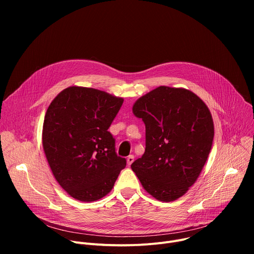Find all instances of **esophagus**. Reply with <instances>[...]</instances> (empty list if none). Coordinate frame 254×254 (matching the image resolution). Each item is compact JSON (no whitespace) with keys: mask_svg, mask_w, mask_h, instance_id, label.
I'll return each instance as SVG.
<instances>
[{"mask_svg":"<svg viewBox=\"0 0 254 254\" xmlns=\"http://www.w3.org/2000/svg\"><path fill=\"white\" fill-rule=\"evenodd\" d=\"M133 160H134V157L132 156V155H130V156H128L127 157V165L128 166H130L131 164H132V162H133Z\"/></svg>","mask_w":254,"mask_h":254,"instance_id":"34e87169","label":"esophagus"}]
</instances>
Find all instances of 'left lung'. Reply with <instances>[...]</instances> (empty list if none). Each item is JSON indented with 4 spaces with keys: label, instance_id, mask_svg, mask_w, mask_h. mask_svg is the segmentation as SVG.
I'll list each match as a JSON object with an SVG mask.
<instances>
[{
    "label": "left lung",
    "instance_id": "left-lung-1",
    "mask_svg": "<svg viewBox=\"0 0 254 254\" xmlns=\"http://www.w3.org/2000/svg\"><path fill=\"white\" fill-rule=\"evenodd\" d=\"M132 113L146 125V151L131 170L154 198L175 201L194 185L211 151L209 108L188 89L159 86L139 97Z\"/></svg>",
    "mask_w": 254,
    "mask_h": 254
}]
</instances>
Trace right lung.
<instances>
[{"label":"right lung","mask_w":254,"mask_h":254,"mask_svg":"<svg viewBox=\"0 0 254 254\" xmlns=\"http://www.w3.org/2000/svg\"><path fill=\"white\" fill-rule=\"evenodd\" d=\"M123 102L124 98L105 91L70 86L50 103L43 124V149L56 181L72 198L101 199L127 166L107 130Z\"/></svg>","instance_id":"1"}]
</instances>
